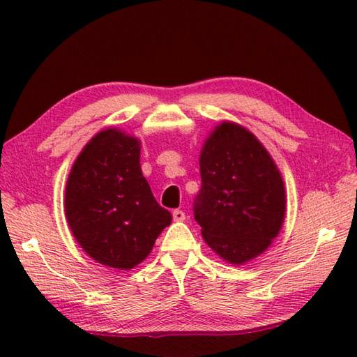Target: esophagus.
Here are the masks:
<instances>
[{"mask_svg":"<svg viewBox=\"0 0 357 357\" xmlns=\"http://www.w3.org/2000/svg\"><path fill=\"white\" fill-rule=\"evenodd\" d=\"M173 221H184L185 219V213L183 210H179V208H176V210H173Z\"/></svg>","mask_w":357,"mask_h":357,"instance_id":"esophagus-1","label":"esophagus"}]
</instances>
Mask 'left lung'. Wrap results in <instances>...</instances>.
Here are the masks:
<instances>
[{
  "label": "left lung",
  "instance_id": "1",
  "mask_svg": "<svg viewBox=\"0 0 357 357\" xmlns=\"http://www.w3.org/2000/svg\"><path fill=\"white\" fill-rule=\"evenodd\" d=\"M199 170L193 215L207 244L230 264L265 252L285 215L284 183L268 151L244 127L222 123L204 144Z\"/></svg>",
  "mask_w": 357,
  "mask_h": 357
}]
</instances>
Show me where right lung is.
Listing matches in <instances>:
<instances>
[{
    "label": "right lung",
    "mask_w": 357,
    "mask_h": 357,
    "mask_svg": "<svg viewBox=\"0 0 357 357\" xmlns=\"http://www.w3.org/2000/svg\"><path fill=\"white\" fill-rule=\"evenodd\" d=\"M139 141L116 128L93 136L75 161L66 187V216L84 252L128 270L142 262L172 222L142 176Z\"/></svg>",
    "instance_id": "right-lung-1"
}]
</instances>
